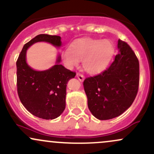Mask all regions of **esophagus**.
<instances>
[{
  "label": "esophagus",
  "mask_w": 154,
  "mask_h": 154,
  "mask_svg": "<svg viewBox=\"0 0 154 154\" xmlns=\"http://www.w3.org/2000/svg\"><path fill=\"white\" fill-rule=\"evenodd\" d=\"M77 77L79 81H83L85 78L84 75H82V74H80V73H77Z\"/></svg>",
  "instance_id": "obj_1"
}]
</instances>
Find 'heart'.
Instances as JSON below:
<instances>
[{"label": "heart", "instance_id": "1", "mask_svg": "<svg viewBox=\"0 0 154 154\" xmlns=\"http://www.w3.org/2000/svg\"><path fill=\"white\" fill-rule=\"evenodd\" d=\"M113 44L108 40L81 39L77 40L63 52V62L67 66H77L82 61L83 68L90 73L105 69L114 54Z\"/></svg>", "mask_w": 154, "mask_h": 154}]
</instances>
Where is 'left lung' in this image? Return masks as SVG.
<instances>
[{"label": "left lung", "instance_id": "8db88e82", "mask_svg": "<svg viewBox=\"0 0 154 154\" xmlns=\"http://www.w3.org/2000/svg\"><path fill=\"white\" fill-rule=\"evenodd\" d=\"M117 46L119 54L106 69L83 82L89 110L100 120L123 114L133 103L138 91V59L126 42L119 40Z\"/></svg>", "mask_w": 154, "mask_h": 154}]
</instances>
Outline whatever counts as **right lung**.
Listing matches in <instances>:
<instances>
[{
  "mask_svg": "<svg viewBox=\"0 0 154 154\" xmlns=\"http://www.w3.org/2000/svg\"><path fill=\"white\" fill-rule=\"evenodd\" d=\"M48 42L54 46L61 45V37L41 34L37 35L23 47L17 61V93L21 102L32 114L44 119H54L62 114L66 107L67 82L76 73L60 64L45 71H35L26 62V52L37 42Z\"/></svg>",
  "mask_w": 154,
  "mask_h": 154,
  "instance_id": "right-lung-1",
  "label": "right lung"
}]
</instances>
